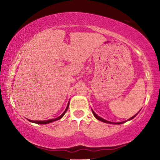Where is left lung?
Segmentation results:
<instances>
[{
  "label": "left lung",
  "instance_id": "1",
  "mask_svg": "<svg viewBox=\"0 0 160 160\" xmlns=\"http://www.w3.org/2000/svg\"><path fill=\"white\" fill-rule=\"evenodd\" d=\"M92 112H93V115H94L95 118H97L98 120H99L100 121H102V122H106V123H108V124H122V123H124V122H127V121H124V122H108V121H107V120H104V119L100 118V116H98V115H96V113H95V112H94L93 110H92ZM137 114H138V113H137ZM137 114H136V115H133V116H132V118H131L129 119V120H132V119H133L135 116H136Z\"/></svg>",
  "mask_w": 160,
  "mask_h": 160
}]
</instances>
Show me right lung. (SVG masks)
<instances>
[{
    "label": "right lung",
    "mask_w": 160,
    "mask_h": 160,
    "mask_svg": "<svg viewBox=\"0 0 160 160\" xmlns=\"http://www.w3.org/2000/svg\"><path fill=\"white\" fill-rule=\"evenodd\" d=\"M69 103H68L67 104V107L66 108L65 111H64V113L60 115V116L58 117L57 118H55V119H51V120H44V121H34V120H28L29 122H33V123H36V124H48V123H50V122H54V121H56V120H60V118H62L63 117V115L65 114V113L67 112L68 108H69Z\"/></svg>",
    "instance_id": "add662e5"
}]
</instances>
